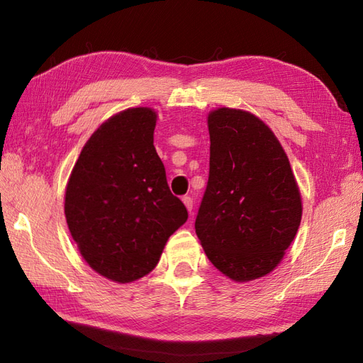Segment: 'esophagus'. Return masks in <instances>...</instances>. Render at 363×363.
Instances as JSON below:
<instances>
[{"mask_svg": "<svg viewBox=\"0 0 363 363\" xmlns=\"http://www.w3.org/2000/svg\"><path fill=\"white\" fill-rule=\"evenodd\" d=\"M182 203L186 204L187 211L191 213V211H194V198H190V196H184V198H182Z\"/></svg>", "mask_w": 363, "mask_h": 363, "instance_id": "34e87169", "label": "esophagus"}]
</instances>
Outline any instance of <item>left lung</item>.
<instances>
[{
  "mask_svg": "<svg viewBox=\"0 0 363 363\" xmlns=\"http://www.w3.org/2000/svg\"><path fill=\"white\" fill-rule=\"evenodd\" d=\"M209 181L195 229L223 274L246 282L268 274L295 238L303 204L287 154L256 115L220 109L207 118Z\"/></svg>",
  "mask_w": 363,
  "mask_h": 363,
  "instance_id": "left-lung-1",
  "label": "left lung"
}]
</instances>
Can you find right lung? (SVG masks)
Returning a JSON list of instances; mask_svg holds the SVG:
<instances>
[{
  "label": "right lung",
  "instance_id": "obj_1",
  "mask_svg": "<svg viewBox=\"0 0 363 363\" xmlns=\"http://www.w3.org/2000/svg\"><path fill=\"white\" fill-rule=\"evenodd\" d=\"M157 115L133 107L113 115L84 145L65 190V218L96 273L130 282L157 265L189 213L169 191L154 148Z\"/></svg>",
  "mask_w": 363,
  "mask_h": 363
}]
</instances>
